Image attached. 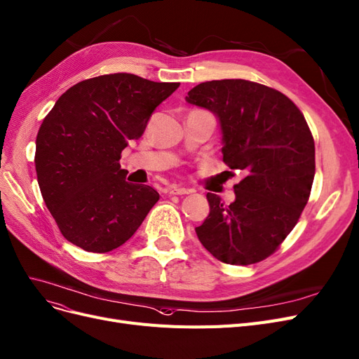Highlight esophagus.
Masks as SVG:
<instances>
[{
    "mask_svg": "<svg viewBox=\"0 0 359 359\" xmlns=\"http://www.w3.org/2000/svg\"><path fill=\"white\" fill-rule=\"evenodd\" d=\"M168 194H175V196H182V194H189L190 190L184 189V187H177V185H172V187L166 189Z\"/></svg>",
    "mask_w": 359,
    "mask_h": 359,
    "instance_id": "1",
    "label": "esophagus"
}]
</instances>
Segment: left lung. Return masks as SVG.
Here are the masks:
<instances>
[{
	"instance_id": "left-lung-1",
	"label": "left lung",
	"mask_w": 359,
	"mask_h": 359,
	"mask_svg": "<svg viewBox=\"0 0 359 359\" xmlns=\"http://www.w3.org/2000/svg\"><path fill=\"white\" fill-rule=\"evenodd\" d=\"M185 101L215 114L222 160L245 175L230 205L206 194L209 215L197 238L222 263L262 262L297 224L311 194L315 142L304 116L283 93L248 80L205 81Z\"/></svg>"
}]
</instances>
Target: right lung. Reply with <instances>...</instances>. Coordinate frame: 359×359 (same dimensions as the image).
<instances>
[{"label": "right lung", "instance_id": "obj_1", "mask_svg": "<svg viewBox=\"0 0 359 359\" xmlns=\"http://www.w3.org/2000/svg\"><path fill=\"white\" fill-rule=\"evenodd\" d=\"M180 83L107 74L77 83L56 101L35 141L43 199L71 243L108 252L129 241L158 201L126 181L120 154L141 138L153 111Z\"/></svg>", "mask_w": 359, "mask_h": 359}]
</instances>
